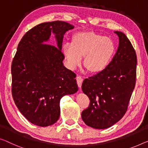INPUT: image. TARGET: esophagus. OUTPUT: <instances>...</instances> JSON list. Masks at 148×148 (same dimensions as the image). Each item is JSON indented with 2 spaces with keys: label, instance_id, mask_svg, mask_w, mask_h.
<instances>
[{
  "label": "esophagus",
  "instance_id": "obj_1",
  "mask_svg": "<svg viewBox=\"0 0 148 148\" xmlns=\"http://www.w3.org/2000/svg\"><path fill=\"white\" fill-rule=\"evenodd\" d=\"M76 80H77V84H78V87L81 88L82 84V82H83V78H82L81 76H77Z\"/></svg>",
  "mask_w": 148,
  "mask_h": 148
}]
</instances>
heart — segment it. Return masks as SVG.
<instances>
[{
    "instance_id": "heart-1",
    "label": "heart",
    "mask_w": 148,
    "mask_h": 148,
    "mask_svg": "<svg viewBox=\"0 0 148 148\" xmlns=\"http://www.w3.org/2000/svg\"><path fill=\"white\" fill-rule=\"evenodd\" d=\"M116 51L114 41L109 37L92 31L77 32L71 43L62 46V52L68 66L74 70L83 65L90 73H98L109 64Z\"/></svg>"
}]
</instances>
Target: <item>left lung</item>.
Here are the masks:
<instances>
[{
  "label": "left lung",
  "instance_id": "obj_1",
  "mask_svg": "<svg viewBox=\"0 0 148 148\" xmlns=\"http://www.w3.org/2000/svg\"><path fill=\"white\" fill-rule=\"evenodd\" d=\"M115 56L98 74L86 78L82 90L90 100L82 112V119L88 126L106 129L120 121L127 111L136 84L137 56L130 41L120 31Z\"/></svg>",
  "mask_w": 148,
  "mask_h": 148
}]
</instances>
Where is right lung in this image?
Returning a JSON list of instances; mask_svg holds the SVG:
<instances>
[{
    "label": "right lung",
    "instance_id": "add662e5",
    "mask_svg": "<svg viewBox=\"0 0 148 148\" xmlns=\"http://www.w3.org/2000/svg\"><path fill=\"white\" fill-rule=\"evenodd\" d=\"M74 28L63 21L44 23L24 35L13 59L12 94L18 109L33 124L40 127L57 122L64 96L78 90L76 75L63 64L64 35ZM57 46L47 45L51 34Z\"/></svg>",
    "mask_w": 148,
    "mask_h": 148
}]
</instances>
